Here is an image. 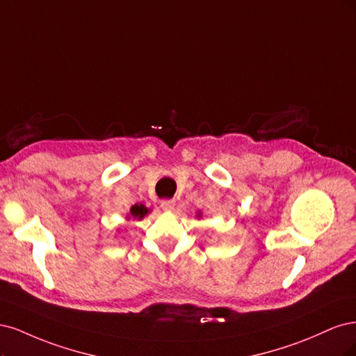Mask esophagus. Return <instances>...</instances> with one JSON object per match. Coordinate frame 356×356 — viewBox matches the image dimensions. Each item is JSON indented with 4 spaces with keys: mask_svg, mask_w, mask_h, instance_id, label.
Here are the masks:
<instances>
[{
    "mask_svg": "<svg viewBox=\"0 0 356 356\" xmlns=\"http://www.w3.org/2000/svg\"><path fill=\"white\" fill-rule=\"evenodd\" d=\"M175 200H163L161 201V209L164 210V211H171L175 209Z\"/></svg>",
    "mask_w": 356,
    "mask_h": 356,
    "instance_id": "1",
    "label": "esophagus"
}]
</instances>
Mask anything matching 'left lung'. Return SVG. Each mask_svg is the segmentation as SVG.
Instances as JSON below:
<instances>
[{
  "label": "left lung",
  "mask_w": 356,
  "mask_h": 356,
  "mask_svg": "<svg viewBox=\"0 0 356 356\" xmlns=\"http://www.w3.org/2000/svg\"><path fill=\"white\" fill-rule=\"evenodd\" d=\"M198 217H201V214H198Z\"/></svg>",
  "instance_id": "1"
}]
</instances>
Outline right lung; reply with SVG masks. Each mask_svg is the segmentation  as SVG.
Listing matches in <instances>:
<instances>
[{
	"label": "right lung",
	"instance_id": "add662e5",
	"mask_svg": "<svg viewBox=\"0 0 356 356\" xmlns=\"http://www.w3.org/2000/svg\"><path fill=\"white\" fill-rule=\"evenodd\" d=\"M147 209L145 207L143 204H134L133 207L130 209V214L133 216V219H137V220H140V219H143V217L147 214ZM130 217V216H129Z\"/></svg>",
	"mask_w": 356,
	"mask_h": 356
}]
</instances>
